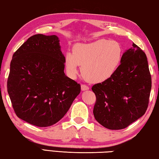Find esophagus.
<instances>
[{
	"instance_id": "1",
	"label": "esophagus",
	"mask_w": 159,
	"mask_h": 159,
	"mask_svg": "<svg viewBox=\"0 0 159 159\" xmlns=\"http://www.w3.org/2000/svg\"><path fill=\"white\" fill-rule=\"evenodd\" d=\"M89 90V87L88 85H86L85 84H82L81 85V90L84 91V90Z\"/></svg>"
}]
</instances>
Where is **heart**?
Masks as SVG:
<instances>
[{
    "mask_svg": "<svg viewBox=\"0 0 159 159\" xmlns=\"http://www.w3.org/2000/svg\"><path fill=\"white\" fill-rule=\"evenodd\" d=\"M122 47L117 41L99 39L89 43H78L73 53L66 52L64 65L67 74L74 78L81 66L83 77L88 82L99 83L114 76L122 60Z\"/></svg>",
    "mask_w": 159,
    "mask_h": 159,
    "instance_id": "1",
    "label": "heart"
}]
</instances>
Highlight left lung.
I'll list each match as a JSON object with an SVG mask.
<instances>
[{
	"label": "left lung",
	"mask_w": 159,
	"mask_h": 159,
	"mask_svg": "<svg viewBox=\"0 0 159 159\" xmlns=\"http://www.w3.org/2000/svg\"><path fill=\"white\" fill-rule=\"evenodd\" d=\"M152 77L146 54L138 45L123 53L121 63L111 79L92 88L97 121L110 130L127 128L146 112Z\"/></svg>",
	"instance_id": "8db88e82"
}]
</instances>
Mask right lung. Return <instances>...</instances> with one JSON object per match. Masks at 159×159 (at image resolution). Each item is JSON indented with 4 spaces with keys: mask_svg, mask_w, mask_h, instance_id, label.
I'll return each mask as SVG.
<instances>
[{
    "mask_svg": "<svg viewBox=\"0 0 159 159\" xmlns=\"http://www.w3.org/2000/svg\"><path fill=\"white\" fill-rule=\"evenodd\" d=\"M57 36L36 34L13 54L7 93L17 116L38 127L57 123L80 92L64 74V56Z\"/></svg>",
    "mask_w": 159,
    "mask_h": 159,
    "instance_id": "1",
    "label": "right lung"
}]
</instances>
